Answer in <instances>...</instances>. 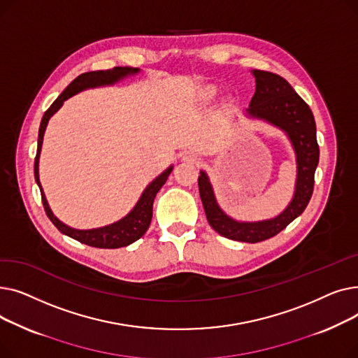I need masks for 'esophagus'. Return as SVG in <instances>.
<instances>
[{
	"mask_svg": "<svg viewBox=\"0 0 358 358\" xmlns=\"http://www.w3.org/2000/svg\"><path fill=\"white\" fill-rule=\"evenodd\" d=\"M181 159H182L184 162H192V164H194V162H197L200 158H199V155L194 152V150H184L182 155H181Z\"/></svg>",
	"mask_w": 358,
	"mask_h": 358,
	"instance_id": "1",
	"label": "esophagus"
}]
</instances>
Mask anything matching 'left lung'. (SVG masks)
I'll return each mask as SVG.
<instances>
[{
  "label": "left lung",
  "mask_w": 358,
  "mask_h": 358,
  "mask_svg": "<svg viewBox=\"0 0 358 358\" xmlns=\"http://www.w3.org/2000/svg\"><path fill=\"white\" fill-rule=\"evenodd\" d=\"M255 94L245 116L266 122L287 136L296 155L294 193L286 209L271 219L242 222L224 213L219 206L213 185L206 171L199 176V193L206 217L222 236L255 243L283 231L290 222L303 213L313 193L315 171L319 162L316 124L309 106L280 75L254 69Z\"/></svg>",
  "instance_id": "1"
}]
</instances>
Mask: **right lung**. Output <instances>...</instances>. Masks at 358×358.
<instances>
[{
    "instance_id": "right-lung-1",
    "label": "right lung",
    "mask_w": 358,
    "mask_h": 358,
    "mask_svg": "<svg viewBox=\"0 0 358 358\" xmlns=\"http://www.w3.org/2000/svg\"><path fill=\"white\" fill-rule=\"evenodd\" d=\"M139 72H141L139 68L116 66V68L107 69V71H92V72L81 73L80 77L75 78L62 91L61 96L52 103V106L45 111V115L41 122L39 139H37V152H36V158H34V180L41 189L45 212H46L48 217L50 219V222L55 224L56 228H58L59 232H62L64 235H66L72 239L80 241L81 243H85V245L94 247V248H108V250L122 248V247L130 245V243H134L141 236H143V234L149 228L150 220H152V206H154L155 196L161 190V187L165 184L169 174H171L174 165H169L165 171H162L155 180H152L146 185V189L141 194L138 203L134 206V209H131L120 220L106 224V227H101V228L75 229V228L68 227V224H65L64 222H61L53 215L50 206L46 200L45 192L42 189L41 178H39V159H41V152H42L45 130L48 127L50 117L64 106V101H66L68 99L75 96V94L90 90V88L115 85V84L120 83L122 80L131 77V75H136Z\"/></svg>"
}]
</instances>
